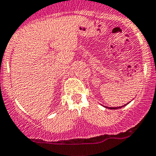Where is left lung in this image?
<instances>
[{
    "label": "left lung",
    "instance_id": "left-lung-1",
    "mask_svg": "<svg viewBox=\"0 0 156 156\" xmlns=\"http://www.w3.org/2000/svg\"><path fill=\"white\" fill-rule=\"evenodd\" d=\"M121 107H123V106H120V107H115V108H113V107H112V108H111V109H117V108H121ZM107 108V107H106Z\"/></svg>",
    "mask_w": 156,
    "mask_h": 156
}]
</instances>
